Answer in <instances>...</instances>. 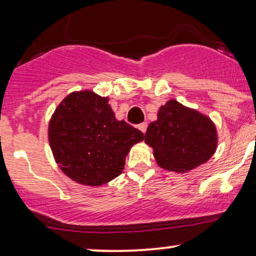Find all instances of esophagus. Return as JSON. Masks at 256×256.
I'll use <instances>...</instances> for the list:
<instances>
[{
	"mask_svg": "<svg viewBox=\"0 0 256 256\" xmlns=\"http://www.w3.org/2000/svg\"><path fill=\"white\" fill-rule=\"evenodd\" d=\"M146 128H148V124H146V122H142V124H140V125H138V128H140V130L142 131L143 134H146Z\"/></svg>",
	"mask_w": 256,
	"mask_h": 256,
	"instance_id": "obj_1",
	"label": "esophagus"
}]
</instances>
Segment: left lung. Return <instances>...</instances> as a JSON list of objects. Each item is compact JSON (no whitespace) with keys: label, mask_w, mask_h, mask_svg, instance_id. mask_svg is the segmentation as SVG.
I'll list each match as a JSON object with an SVG mask.
<instances>
[{"label":"left lung","mask_w":256,"mask_h":256,"mask_svg":"<svg viewBox=\"0 0 256 256\" xmlns=\"http://www.w3.org/2000/svg\"><path fill=\"white\" fill-rule=\"evenodd\" d=\"M144 140L161 168L184 173L213 156L218 134L208 116L170 100L158 110V120L149 124Z\"/></svg>","instance_id":"obj_1"}]
</instances>
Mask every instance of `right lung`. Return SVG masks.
I'll return each mask as SVG.
<instances>
[{
	"label": "right lung",
	"instance_id": "obj_1",
	"mask_svg": "<svg viewBox=\"0 0 256 256\" xmlns=\"http://www.w3.org/2000/svg\"><path fill=\"white\" fill-rule=\"evenodd\" d=\"M48 137L55 161L67 177L98 186L122 172L126 155L144 134L116 119L108 98L84 90L70 94L58 106Z\"/></svg>",
	"mask_w": 256,
	"mask_h": 256
}]
</instances>
